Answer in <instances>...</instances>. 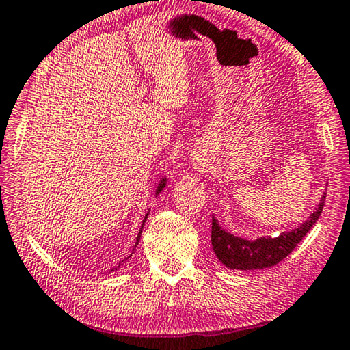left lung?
I'll use <instances>...</instances> for the list:
<instances>
[{
  "mask_svg": "<svg viewBox=\"0 0 350 350\" xmlns=\"http://www.w3.org/2000/svg\"><path fill=\"white\" fill-rule=\"evenodd\" d=\"M324 200H326V193L321 197L315 212L310 213V217L299 228L283 232L277 238L262 237L255 241L244 240V238L229 234V232L221 229L215 217H212L211 238L213 252L224 266L240 269V271H254V269H265L278 265L297 247V244L317 223L318 217L321 215Z\"/></svg>",
  "mask_w": 350,
  "mask_h": 350,
  "instance_id": "1",
  "label": "left lung"
}]
</instances>
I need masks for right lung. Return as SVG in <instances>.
Instances as JSON below:
<instances>
[{"label":"right lung","mask_w":350,"mask_h":350,"mask_svg":"<svg viewBox=\"0 0 350 350\" xmlns=\"http://www.w3.org/2000/svg\"><path fill=\"white\" fill-rule=\"evenodd\" d=\"M165 186V178H163L161 180V183H159V185H158V187H157V195L159 193V192H161L163 191V187ZM147 215H149V212H147L146 213V217H144V221H143V224H141V230H143V226H144V223H146V218H147ZM141 230L138 232V237H137V243H135V246H137V244H138V240H139V235H141ZM118 267H120V265H118ZM112 271H113V269H112ZM115 271H116V269H115Z\"/></svg>","instance_id":"1"}]
</instances>
